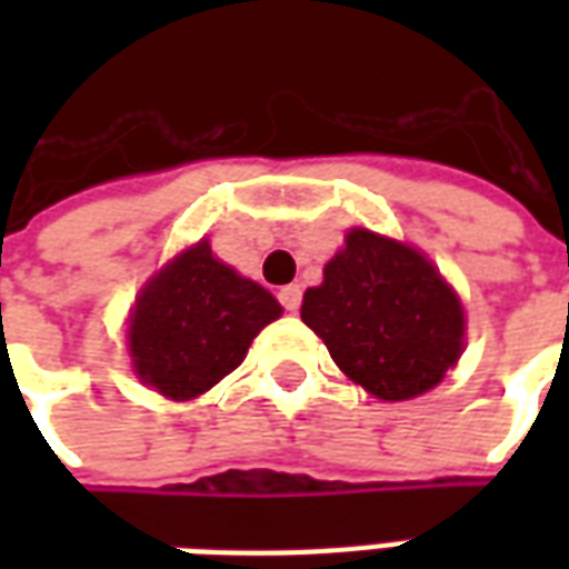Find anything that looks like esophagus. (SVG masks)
Wrapping results in <instances>:
<instances>
[{
    "mask_svg": "<svg viewBox=\"0 0 569 569\" xmlns=\"http://www.w3.org/2000/svg\"><path fill=\"white\" fill-rule=\"evenodd\" d=\"M280 305H283L286 310H289V313H296L298 308H301V286L298 283H289V286H283V289H280Z\"/></svg>",
    "mask_w": 569,
    "mask_h": 569,
    "instance_id": "1",
    "label": "esophagus"
}]
</instances>
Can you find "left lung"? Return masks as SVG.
Listing matches in <instances>:
<instances>
[{"mask_svg":"<svg viewBox=\"0 0 569 569\" xmlns=\"http://www.w3.org/2000/svg\"><path fill=\"white\" fill-rule=\"evenodd\" d=\"M301 320L350 381L387 402L432 390L463 353V305L439 268L366 228L347 231L322 283L305 292Z\"/></svg>","mask_w":569,"mask_h":569,"instance_id":"8db88e82","label":"left lung"}]
</instances>
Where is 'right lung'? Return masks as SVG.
Wrapping results in <instances>:
<instances>
[{
    "label": "right lung",
    "instance_id": "add662e5",
    "mask_svg": "<svg viewBox=\"0 0 569 569\" xmlns=\"http://www.w3.org/2000/svg\"><path fill=\"white\" fill-rule=\"evenodd\" d=\"M283 313L264 286L212 256L207 240L151 277L130 313L128 350L142 383L186 402L243 362L252 338Z\"/></svg>",
    "mask_w": 569,
    "mask_h": 569
}]
</instances>
